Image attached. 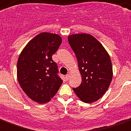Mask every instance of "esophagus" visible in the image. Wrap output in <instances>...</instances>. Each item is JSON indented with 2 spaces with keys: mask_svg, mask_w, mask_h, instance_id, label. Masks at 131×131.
<instances>
[{
  "mask_svg": "<svg viewBox=\"0 0 131 131\" xmlns=\"http://www.w3.org/2000/svg\"><path fill=\"white\" fill-rule=\"evenodd\" d=\"M69 78H70V75H69V74H68V75H66V77H65L66 80L68 81V80H69Z\"/></svg>",
  "mask_w": 131,
  "mask_h": 131,
  "instance_id": "34e87169",
  "label": "esophagus"
}]
</instances>
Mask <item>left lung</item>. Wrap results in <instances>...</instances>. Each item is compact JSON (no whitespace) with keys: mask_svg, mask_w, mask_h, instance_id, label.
Segmentation results:
<instances>
[{"mask_svg":"<svg viewBox=\"0 0 131 131\" xmlns=\"http://www.w3.org/2000/svg\"><path fill=\"white\" fill-rule=\"evenodd\" d=\"M69 43L76 55L82 82L73 90L83 102L93 103L108 90L113 77L110 57L102 44L88 34L68 37Z\"/></svg>","mask_w":131,"mask_h":131,"instance_id":"8db88e82","label":"left lung"}]
</instances>
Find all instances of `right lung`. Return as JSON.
I'll list each match as a JSON object with an SVG mask.
<instances>
[{
    "label": "right lung",
    "mask_w": 131,
    "mask_h": 131,
    "mask_svg": "<svg viewBox=\"0 0 131 131\" xmlns=\"http://www.w3.org/2000/svg\"><path fill=\"white\" fill-rule=\"evenodd\" d=\"M62 43L56 34L43 32L31 40L17 60L18 82L25 94L39 104L48 102L57 93L62 80L52 58Z\"/></svg>",
    "instance_id": "right-lung-1"
}]
</instances>
